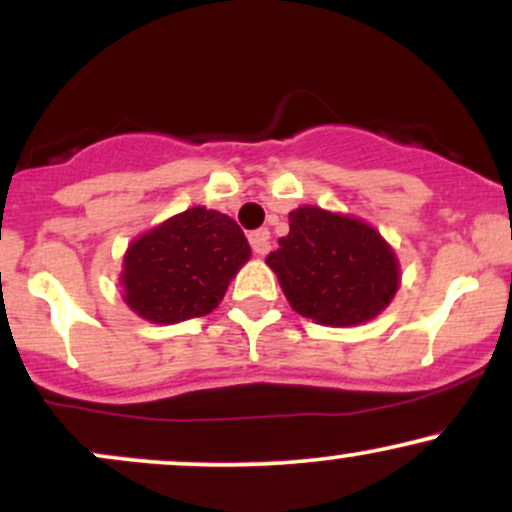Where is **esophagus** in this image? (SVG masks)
Returning a JSON list of instances; mask_svg holds the SVG:
<instances>
[{
  "instance_id": "34e87169",
  "label": "esophagus",
  "mask_w": 512,
  "mask_h": 512,
  "mask_svg": "<svg viewBox=\"0 0 512 512\" xmlns=\"http://www.w3.org/2000/svg\"><path fill=\"white\" fill-rule=\"evenodd\" d=\"M269 231L267 228H260V231H252L250 233V245H252V252L255 255H267L269 250H272V243H269Z\"/></svg>"
}]
</instances>
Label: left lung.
<instances>
[{"instance_id": "8db88e82", "label": "left lung", "mask_w": 512, "mask_h": 512, "mask_svg": "<svg viewBox=\"0 0 512 512\" xmlns=\"http://www.w3.org/2000/svg\"><path fill=\"white\" fill-rule=\"evenodd\" d=\"M286 301L325 327L378 317L399 289V260L370 223L313 204L289 214V236L267 257Z\"/></svg>"}]
</instances>
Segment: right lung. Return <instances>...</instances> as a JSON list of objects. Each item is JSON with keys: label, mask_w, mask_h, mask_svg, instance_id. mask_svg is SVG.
I'll use <instances>...</instances> for the list:
<instances>
[{"label": "right lung", "mask_w": 512, "mask_h": 512, "mask_svg": "<svg viewBox=\"0 0 512 512\" xmlns=\"http://www.w3.org/2000/svg\"><path fill=\"white\" fill-rule=\"evenodd\" d=\"M250 255L248 238L231 216L185 209L129 243L120 272L122 301L154 325L209 315Z\"/></svg>", "instance_id": "add662e5"}]
</instances>
